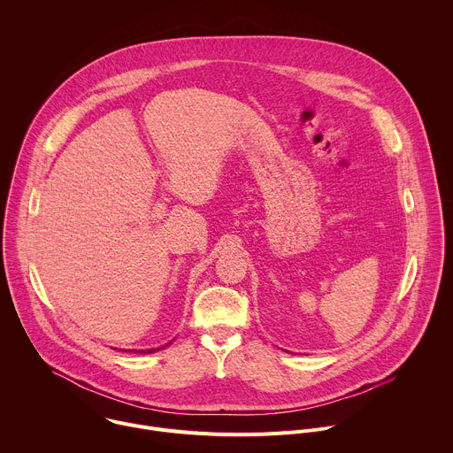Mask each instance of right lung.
Wrapping results in <instances>:
<instances>
[{
	"label": "right lung",
	"instance_id": "right-lung-1",
	"mask_svg": "<svg viewBox=\"0 0 453 453\" xmlns=\"http://www.w3.org/2000/svg\"><path fill=\"white\" fill-rule=\"evenodd\" d=\"M168 344H170V342H168ZM168 344H166V346H168ZM163 348H165V346H163ZM159 349H161V348H154V349H149V351H147V349H136V353H138V351H140V353H154V351H159Z\"/></svg>",
	"mask_w": 453,
	"mask_h": 453
}]
</instances>
